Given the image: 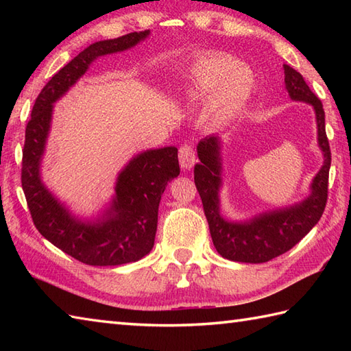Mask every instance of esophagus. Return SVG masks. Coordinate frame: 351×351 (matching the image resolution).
Instances as JSON below:
<instances>
[{
    "label": "esophagus",
    "instance_id": "1",
    "mask_svg": "<svg viewBox=\"0 0 351 351\" xmlns=\"http://www.w3.org/2000/svg\"><path fill=\"white\" fill-rule=\"evenodd\" d=\"M195 161H196V154H195V149H193L191 145H182L180 147V164L181 167L185 170H190L193 166H195Z\"/></svg>",
    "mask_w": 351,
    "mask_h": 351
}]
</instances>
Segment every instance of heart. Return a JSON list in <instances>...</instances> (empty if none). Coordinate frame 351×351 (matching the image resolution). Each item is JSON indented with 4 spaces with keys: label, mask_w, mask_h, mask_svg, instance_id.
I'll return each mask as SVG.
<instances>
[{
    "label": "heart",
    "mask_w": 351,
    "mask_h": 351,
    "mask_svg": "<svg viewBox=\"0 0 351 351\" xmlns=\"http://www.w3.org/2000/svg\"><path fill=\"white\" fill-rule=\"evenodd\" d=\"M252 75L241 63L226 54L206 56L193 66L185 92L193 101H213L219 121L235 116L252 93Z\"/></svg>",
    "instance_id": "obj_1"
}]
</instances>
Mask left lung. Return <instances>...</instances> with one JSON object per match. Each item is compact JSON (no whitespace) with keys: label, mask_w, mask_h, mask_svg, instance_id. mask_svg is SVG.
Wrapping results in <instances>:
<instances>
[{"label":"left lung","mask_w":351,"mask_h":351,"mask_svg":"<svg viewBox=\"0 0 351 351\" xmlns=\"http://www.w3.org/2000/svg\"><path fill=\"white\" fill-rule=\"evenodd\" d=\"M285 87L291 99L308 102L314 107L318 146L324 162L311 184V195L299 204L263 213L245 221H230L220 214L219 191L221 187V158L219 136L199 141L195 166V184L202 199L214 247L223 258L237 263L261 264L293 249L322 219L327 202L330 169V146L326 136L323 104L312 93L302 73L283 64Z\"/></svg>","instance_id":"left-lung-1"}]
</instances>
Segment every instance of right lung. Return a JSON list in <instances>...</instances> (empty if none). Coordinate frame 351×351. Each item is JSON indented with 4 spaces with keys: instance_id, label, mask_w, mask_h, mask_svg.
Segmentation results:
<instances>
[{
    "instance_id": "add662e5",
    "label": "right lung",
    "mask_w": 351,
    "mask_h": 351,
    "mask_svg": "<svg viewBox=\"0 0 351 351\" xmlns=\"http://www.w3.org/2000/svg\"><path fill=\"white\" fill-rule=\"evenodd\" d=\"M149 33L145 29L99 40L81 51L42 88L25 128L21 181L34 226L56 247L87 265L136 263L152 250L161 196L167 184L180 175L178 149H149L134 156L117 176L110 208L98 220H80L51 195L40 180L52 108L84 75L93 60L136 47Z\"/></svg>"
}]
</instances>
